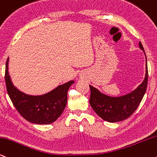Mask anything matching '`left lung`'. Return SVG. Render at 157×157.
Listing matches in <instances>:
<instances>
[{"mask_svg":"<svg viewBox=\"0 0 157 157\" xmlns=\"http://www.w3.org/2000/svg\"><path fill=\"white\" fill-rule=\"evenodd\" d=\"M139 46L145 55L140 42H139ZM145 59L146 71L145 79L140 85L131 93L121 97H110L90 85V106L99 117L107 122L115 123L127 119L135 112L144 96L148 85V73L146 56Z\"/></svg>","mask_w":157,"mask_h":157,"instance_id":"8db88e82","label":"left lung"}]
</instances>
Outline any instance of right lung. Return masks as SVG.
I'll return each instance as SVG.
<instances>
[{
	"label": "right lung",
	"mask_w": 157,
	"mask_h": 157,
	"mask_svg": "<svg viewBox=\"0 0 157 157\" xmlns=\"http://www.w3.org/2000/svg\"><path fill=\"white\" fill-rule=\"evenodd\" d=\"M6 62L5 81L7 93L13 105L23 118L36 124H50L59 117L67 101V91L74 83L71 81L42 95H29L13 85Z\"/></svg>",
	"instance_id": "obj_1"
}]
</instances>
